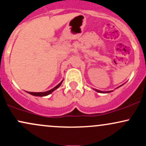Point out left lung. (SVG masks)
Wrapping results in <instances>:
<instances>
[{
    "label": "left lung",
    "instance_id": "1",
    "mask_svg": "<svg viewBox=\"0 0 146 146\" xmlns=\"http://www.w3.org/2000/svg\"><path fill=\"white\" fill-rule=\"evenodd\" d=\"M96 91H98V92H100V93H109L110 92V91H108V92H104V91H99V90H96Z\"/></svg>",
    "mask_w": 146,
    "mask_h": 146
}]
</instances>
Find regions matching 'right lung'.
Here are the masks:
<instances>
[{"instance_id": "obj_1", "label": "right lung", "mask_w": 146, "mask_h": 146, "mask_svg": "<svg viewBox=\"0 0 146 146\" xmlns=\"http://www.w3.org/2000/svg\"><path fill=\"white\" fill-rule=\"evenodd\" d=\"M62 81L61 82L60 84H57V85L55 87H54L53 89H50V90H49V91H46V92H37V93H35V92H28V91H27V92L29 93V94H31V95L35 96H47V95H48V94H51V93H52V91H55V89H57L58 87H60V86L61 85V84H62Z\"/></svg>"}]
</instances>
